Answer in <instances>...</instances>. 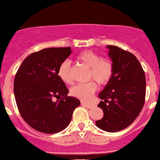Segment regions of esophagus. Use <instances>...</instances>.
<instances>
[{"label": "esophagus", "instance_id": "34e87169", "mask_svg": "<svg viewBox=\"0 0 160 160\" xmlns=\"http://www.w3.org/2000/svg\"><path fill=\"white\" fill-rule=\"evenodd\" d=\"M81 105L82 106H85V107H92V104H91V103H88V102H81Z\"/></svg>", "mask_w": 160, "mask_h": 160}]
</instances>
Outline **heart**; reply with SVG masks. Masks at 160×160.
<instances>
[{
  "instance_id": "b5f03b06",
  "label": "heart",
  "mask_w": 160,
  "mask_h": 160,
  "mask_svg": "<svg viewBox=\"0 0 160 160\" xmlns=\"http://www.w3.org/2000/svg\"><path fill=\"white\" fill-rule=\"evenodd\" d=\"M77 61L88 68V79H93L100 84H106L111 80L113 73L112 62L107 58H101L99 54L91 50L81 52L76 57ZM58 76L65 84H72V76L71 73V63L64 61L60 65ZM98 85L94 80H90L85 84H79L71 88V94L83 101L91 100L96 92Z\"/></svg>"
}]
</instances>
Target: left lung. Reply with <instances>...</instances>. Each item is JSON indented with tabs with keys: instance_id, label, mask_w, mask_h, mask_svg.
I'll return each instance as SVG.
<instances>
[{
	"instance_id": "left-lung-1",
	"label": "left lung",
	"mask_w": 160,
	"mask_h": 160,
	"mask_svg": "<svg viewBox=\"0 0 160 160\" xmlns=\"http://www.w3.org/2000/svg\"><path fill=\"white\" fill-rule=\"evenodd\" d=\"M107 48L113 73L98 94L102 101L98 107L104 115L95 123L103 131L115 132L128 127L142 111L146 98V76L132 53L114 45Z\"/></svg>"
}]
</instances>
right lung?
<instances>
[{
  "mask_svg": "<svg viewBox=\"0 0 160 160\" xmlns=\"http://www.w3.org/2000/svg\"><path fill=\"white\" fill-rule=\"evenodd\" d=\"M71 53V47L44 49L27 57L16 73L14 92L19 113L39 132L56 133L65 129L80 105L79 99L68 96L69 91L58 76L60 65Z\"/></svg>",
  "mask_w": 160,
  "mask_h": 160,
  "instance_id": "1",
  "label": "right lung"
}]
</instances>
